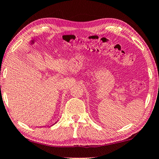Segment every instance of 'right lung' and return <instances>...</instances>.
<instances>
[{
	"instance_id": "obj_1",
	"label": "right lung",
	"mask_w": 159,
	"mask_h": 159,
	"mask_svg": "<svg viewBox=\"0 0 159 159\" xmlns=\"http://www.w3.org/2000/svg\"><path fill=\"white\" fill-rule=\"evenodd\" d=\"M57 121H56V122H55V123H54V124H52V125H51V126H52V125H54V124H56V123H57Z\"/></svg>"
}]
</instances>
